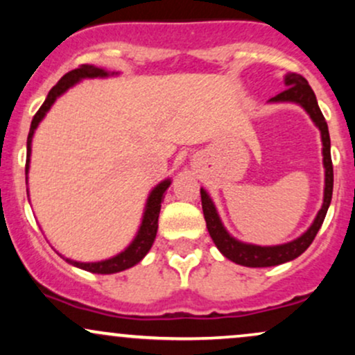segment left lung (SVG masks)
Segmentation results:
<instances>
[{
    "instance_id": "left-lung-1",
    "label": "left lung",
    "mask_w": 355,
    "mask_h": 355,
    "mask_svg": "<svg viewBox=\"0 0 355 355\" xmlns=\"http://www.w3.org/2000/svg\"><path fill=\"white\" fill-rule=\"evenodd\" d=\"M285 89L282 93L268 100V103H294L302 107L307 115L311 116L313 125L320 130V140H322V157H324V200H322L320 210L317 211L315 218H313L312 225L304 232L300 237L287 243H280V245H255V243H247L242 240L232 237L223 227L222 220L215 207L214 200L210 195L207 193L205 189H200L202 195V209L203 217H205L207 229L214 243L222 252L223 257L232 260V262L239 263L243 267H274L280 263L291 262L297 259L307 250L309 245L315 239L317 232L322 227L325 214H327L329 205L332 200V189H334V168H332V158H331V137H329L327 121L322 115L319 103H317L315 93L309 87L307 80L304 76L297 75V73H287L284 76Z\"/></svg>"
}]
</instances>
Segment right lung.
Segmentation results:
<instances>
[{
  "instance_id": "1",
  "label": "right lung",
  "mask_w": 355,
  "mask_h": 355,
  "mask_svg": "<svg viewBox=\"0 0 355 355\" xmlns=\"http://www.w3.org/2000/svg\"><path fill=\"white\" fill-rule=\"evenodd\" d=\"M118 71H108L105 68H98L95 64H83V67L76 68V70H71L70 73L61 78L58 83L55 85L48 93L46 100L42 105V108L38 110V113L33 116V121H31L30 133H28V141H26V183H28V172H30V160H31V141H33L35 132L38 128V125L42 123L43 118L46 116V113L50 112V108L55 105V101L60 98L61 95L68 92V89L75 87L76 83H80L81 80L87 78H108V76H116ZM172 180L170 178H165L158 185H155L152 191L148 193V198H146L144 215H141V223L138 227L137 235L133 237L130 245L121 250L120 254L110 257V259L98 260V262H76V260L67 259L63 257L68 263L71 266L83 268V270L92 272V274H116V272L126 270V268L137 266L138 262H141V259L148 254L150 248H152L155 237H157L158 230V215H160L162 202H164V195L166 189L170 187ZM28 191V190H26Z\"/></svg>"
}]
</instances>
